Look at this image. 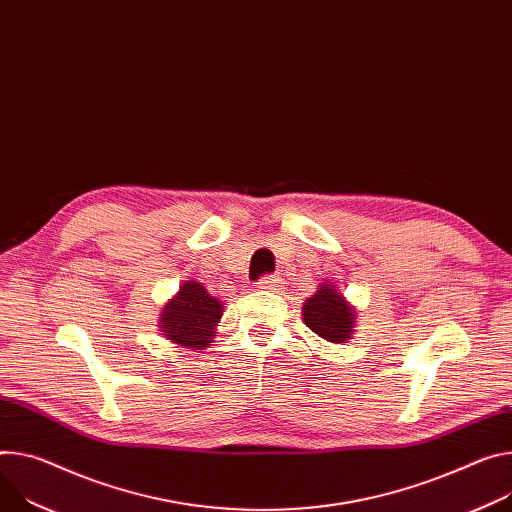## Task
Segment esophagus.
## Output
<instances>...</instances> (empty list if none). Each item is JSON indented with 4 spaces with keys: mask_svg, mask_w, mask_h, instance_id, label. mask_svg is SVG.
<instances>
[{
    "mask_svg": "<svg viewBox=\"0 0 512 512\" xmlns=\"http://www.w3.org/2000/svg\"><path fill=\"white\" fill-rule=\"evenodd\" d=\"M277 286H280V280H277V277H271V275L261 277V280L257 282V288H259V290H265V292H271V290H275Z\"/></svg>",
    "mask_w": 512,
    "mask_h": 512,
    "instance_id": "34e87169",
    "label": "esophagus"
}]
</instances>
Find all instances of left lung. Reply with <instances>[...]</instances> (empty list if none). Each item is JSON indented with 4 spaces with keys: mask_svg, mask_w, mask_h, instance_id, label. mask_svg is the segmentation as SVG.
Listing matches in <instances>:
<instances>
[{
    "mask_svg": "<svg viewBox=\"0 0 512 512\" xmlns=\"http://www.w3.org/2000/svg\"><path fill=\"white\" fill-rule=\"evenodd\" d=\"M302 318L306 327L329 343H347L355 333L357 308L343 296L337 284L324 280L316 294L304 300Z\"/></svg>",
    "mask_w": 512,
    "mask_h": 512,
    "instance_id": "8db88e82",
    "label": "left lung"
}]
</instances>
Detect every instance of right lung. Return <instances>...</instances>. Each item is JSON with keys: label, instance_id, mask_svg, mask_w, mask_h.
Instances as JSON below:
<instances>
[{"label": "right lung", "instance_id": "add662e5", "mask_svg": "<svg viewBox=\"0 0 512 512\" xmlns=\"http://www.w3.org/2000/svg\"><path fill=\"white\" fill-rule=\"evenodd\" d=\"M222 308V302L202 282H183L179 292L163 306L157 327L177 347L204 349L216 337Z\"/></svg>", "mask_w": 512, "mask_h": 512}]
</instances>
